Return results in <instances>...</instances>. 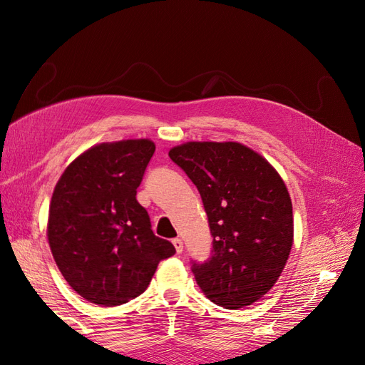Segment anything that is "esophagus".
<instances>
[{
	"label": "esophagus",
	"mask_w": 365,
	"mask_h": 365,
	"mask_svg": "<svg viewBox=\"0 0 365 365\" xmlns=\"http://www.w3.org/2000/svg\"><path fill=\"white\" fill-rule=\"evenodd\" d=\"M172 244H173V247H175L176 252H178V254H181V252H182V250H184V244H182V240H181V239H178V237L173 239V240H172Z\"/></svg>",
	"instance_id": "34e87169"
}]
</instances>
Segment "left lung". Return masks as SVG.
<instances>
[{
	"instance_id": "1",
	"label": "left lung",
	"mask_w": 365,
	"mask_h": 365,
	"mask_svg": "<svg viewBox=\"0 0 365 365\" xmlns=\"http://www.w3.org/2000/svg\"><path fill=\"white\" fill-rule=\"evenodd\" d=\"M196 185L213 237L212 256L192 260L217 306L252 304L277 282L294 240L292 202L272 165L240 143L190 141L169 152Z\"/></svg>"
}]
</instances>
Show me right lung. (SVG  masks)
<instances>
[{
    "instance_id": "add662e5",
    "label": "right lung",
    "mask_w": 365,
    "mask_h": 365,
    "mask_svg": "<svg viewBox=\"0 0 365 365\" xmlns=\"http://www.w3.org/2000/svg\"><path fill=\"white\" fill-rule=\"evenodd\" d=\"M150 140L102 143L77 157L51 196L47 236L63 279L85 300L118 306L146 291L175 247L153 235L137 189Z\"/></svg>"
}]
</instances>
